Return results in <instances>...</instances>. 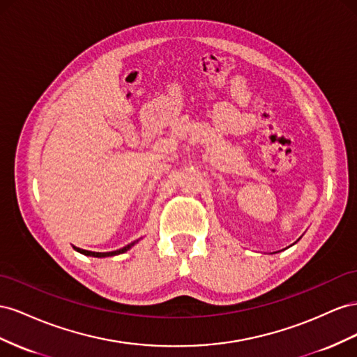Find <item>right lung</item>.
Masks as SVG:
<instances>
[{
	"instance_id": "add662e5",
	"label": "right lung",
	"mask_w": 357,
	"mask_h": 357,
	"mask_svg": "<svg viewBox=\"0 0 357 357\" xmlns=\"http://www.w3.org/2000/svg\"><path fill=\"white\" fill-rule=\"evenodd\" d=\"M137 241H135V242H131V243H128L127 247H124V248H121V250H116V251H109V252H96V251H88V250H80V248H77V247H73L77 252H80V254H84V256H89V257H112V256H118V254H122V252H126V251H128L131 247L135 245Z\"/></svg>"
}]
</instances>
